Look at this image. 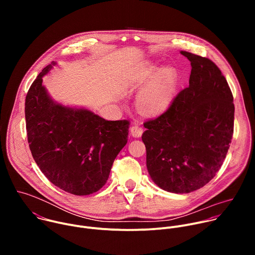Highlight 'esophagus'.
Here are the masks:
<instances>
[{
    "label": "esophagus",
    "instance_id": "1",
    "mask_svg": "<svg viewBox=\"0 0 255 255\" xmlns=\"http://www.w3.org/2000/svg\"><path fill=\"white\" fill-rule=\"evenodd\" d=\"M142 133H143L142 128H140V127H138V126H132L131 129H130V134H131V136L134 137V138H139V137H141Z\"/></svg>",
    "mask_w": 255,
    "mask_h": 255
}]
</instances>
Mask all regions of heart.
<instances>
[{"mask_svg": "<svg viewBox=\"0 0 255 255\" xmlns=\"http://www.w3.org/2000/svg\"><path fill=\"white\" fill-rule=\"evenodd\" d=\"M138 95V108L148 116H155L162 112L171 104L177 83V75L171 67L158 69L153 64L142 67L135 76L134 83L145 84Z\"/></svg>", "mask_w": 255, "mask_h": 255, "instance_id": "heart-1", "label": "heart"}]
</instances>
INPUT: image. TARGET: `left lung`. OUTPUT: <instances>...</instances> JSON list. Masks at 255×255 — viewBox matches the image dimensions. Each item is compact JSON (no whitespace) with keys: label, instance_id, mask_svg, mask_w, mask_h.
I'll return each mask as SVG.
<instances>
[{"label":"left lung","instance_id":"left-lung-1","mask_svg":"<svg viewBox=\"0 0 255 255\" xmlns=\"http://www.w3.org/2000/svg\"><path fill=\"white\" fill-rule=\"evenodd\" d=\"M180 53L191 61L189 87L166 112L144 123L142 141L154 184L187 194L207 185L223 164L233 135L234 104L219 67L209 58Z\"/></svg>","mask_w":255,"mask_h":255}]
</instances>
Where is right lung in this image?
Returning <instances> with one entry per match:
<instances>
[{"mask_svg":"<svg viewBox=\"0 0 255 255\" xmlns=\"http://www.w3.org/2000/svg\"><path fill=\"white\" fill-rule=\"evenodd\" d=\"M56 64L42 69L25 101L29 147L43 174L57 188L76 196L98 192L127 143L129 122L108 121L87 108L54 101L42 78Z\"/></svg>","mask_w":255,"mask_h":255,"instance_id":"obj_1","label":"right lung"}]
</instances>
